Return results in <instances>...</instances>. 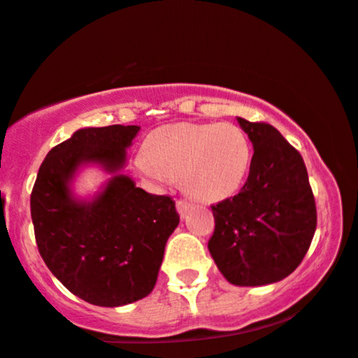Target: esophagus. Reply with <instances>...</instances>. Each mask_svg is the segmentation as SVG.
<instances>
[{"mask_svg": "<svg viewBox=\"0 0 358 358\" xmlns=\"http://www.w3.org/2000/svg\"><path fill=\"white\" fill-rule=\"evenodd\" d=\"M176 208H178L179 215L184 216L187 211L191 210V203H187V201H184V199H179L178 203H176Z\"/></svg>", "mask_w": 358, "mask_h": 358, "instance_id": "obj_1", "label": "esophagus"}]
</instances>
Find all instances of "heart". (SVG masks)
I'll use <instances>...</instances> for the list:
<instances>
[{
  "mask_svg": "<svg viewBox=\"0 0 358 358\" xmlns=\"http://www.w3.org/2000/svg\"><path fill=\"white\" fill-rule=\"evenodd\" d=\"M252 147L233 123H171L148 134L135 171L162 189L182 179V189L201 203H220L238 192L248 174Z\"/></svg>",
  "mask_w": 358,
  "mask_h": 358,
  "instance_id": "b5f03b06",
  "label": "heart"
}]
</instances>
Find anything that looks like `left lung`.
<instances>
[{"instance_id": "obj_1", "label": "left lung", "mask_w": 358, "mask_h": 358, "mask_svg": "<svg viewBox=\"0 0 358 358\" xmlns=\"http://www.w3.org/2000/svg\"><path fill=\"white\" fill-rule=\"evenodd\" d=\"M236 122L254 145L247 182L211 206L208 250L230 284L279 282L296 271L316 230V206L303 157L267 123Z\"/></svg>"}]
</instances>
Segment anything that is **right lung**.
Masks as SVG:
<instances>
[{
  "label": "right lung",
  "mask_w": 358,
  "mask_h": 358,
  "mask_svg": "<svg viewBox=\"0 0 358 358\" xmlns=\"http://www.w3.org/2000/svg\"><path fill=\"white\" fill-rule=\"evenodd\" d=\"M136 125L87 127L47 154L31 191L35 240L45 266L72 294L118 308L148 296L179 215L169 196L148 194L123 174ZM108 176L92 196L73 191L78 172Z\"/></svg>",
  "instance_id": "1"
}]
</instances>
